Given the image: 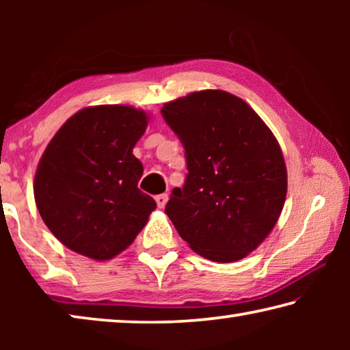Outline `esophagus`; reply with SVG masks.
<instances>
[{"label": "esophagus", "mask_w": 350, "mask_h": 350, "mask_svg": "<svg viewBox=\"0 0 350 350\" xmlns=\"http://www.w3.org/2000/svg\"><path fill=\"white\" fill-rule=\"evenodd\" d=\"M168 202V194L163 193V194H159V196H156V204L159 208H163L165 205H167Z\"/></svg>", "instance_id": "1"}]
</instances>
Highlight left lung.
Segmentation results:
<instances>
[{
    "label": "left lung",
    "instance_id": "1",
    "mask_svg": "<svg viewBox=\"0 0 350 350\" xmlns=\"http://www.w3.org/2000/svg\"><path fill=\"white\" fill-rule=\"evenodd\" d=\"M185 148L188 174L165 206L189 248L215 262L245 258L267 238L287 194V168L273 133L244 100L221 90L163 105Z\"/></svg>",
    "mask_w": 350,
    "mask_h": 350
}]
</instances>
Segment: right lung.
<instances>
[{
  "instance_id": "add662e5",
  "label": "right lung",
  "mask_w": 350,
  "mask_h": 350,
  "mask_svg": "<svg viewBox=\"0 0 350 350\" xmlns=\"http://www.w3.org/2000/svg\"><path fill=\"white\" fill-rule=\"evenodd\" d=\"M150 116L129 105L83 108L46 146L33 180L47 228L69 250L108 260L133 244L156 202L137 183L144 165L133 148Z\"/></svg>"
}]
</instances>
